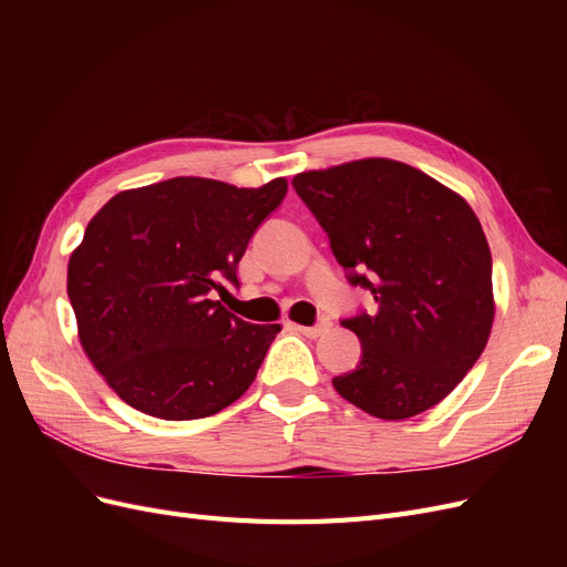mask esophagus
Wrapping results in <instances>:
<instances>
[{
  "label": "esophagus",
  "instance_id": "obj_1",
  "mask_svg": "<svg viewBox=\"0 0 567 567\" xmlns=\"http://www.w3.org/2000/svg\"><path fill=\"white\" fill-rule=\"evenodd\" d=\"M290 326H293V329L296 331H300L302 336H307V338H319L321 333H326V331H329V321H321V323H317V326H300V323H290Z\"/></svg>",
  "mask_w": 567,
  "mask_h": 567
}]
</instances>
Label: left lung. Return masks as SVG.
Masks as SVG:
<instances>
[{
	"label": "left lung",
	"mask_w": 567,
	"mask_h": 567,
	"mask_svg": "<svg viewBox=\"0 0 567 567\" xmlns=\"http://www.w3.org/2000/svg\"><path fill=\"white\" fill-rule=\"evenodd\" d=\"M293 186L350 281L379 302L375 315L342 321L362 340V362L333 379L340 398L383 421L440 404L494 321L492 255L466 198L390 158L307 169Z\"/></svg>",
	"instance_id": "8db88e82"
}]
</instances>
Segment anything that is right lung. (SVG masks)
Returning <instances> with one entry per match:
<instances>
[{
  "mask_svg": "<svg viewBox=\"0 0 567 567\" xmlns=\"http://www.w3.org/2000/svg\"><path fill=\"white\" fill-rule=\"evenodd\" d=\"M286 177L238 188L175 177L115 194L68 260V298L84 354L115 394L165 421L236 402L281 331L231 315L215 293L279 208Z\"/></svg>",
  "mask_w": 567,
  "mask_h": 567,
  "instance_id": "right-lung-1",
  "label": "right lung"
}]
</instances>
